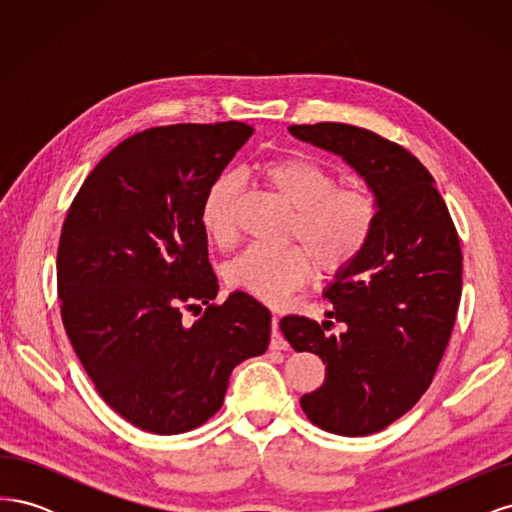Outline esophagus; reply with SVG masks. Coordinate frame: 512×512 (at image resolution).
I'll list each match as a JSON object with an SVG mask.
<instances>
[{
  "instance_id": "1",
  "label": "esophagus",
  "mask_w": 512,
  "mask_h": 512,
  "mask_svg": "<svg viewBox=\"0 0 512 512\" xmlns=\"http://www.w3.org/2000/svg\"><path fill=\"white\" fill-rule=\"evenodd\" d=\"M286 348H288V342L280 331V320L273 318L271 320V350H286Z\"/></svg>"
}]
</instances>
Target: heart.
Instances as JSON below:
<instances>
[{
    "label": "heart",
    "instance_id": "1",
    "mask_svg": "<svg viewBox=\"0 0 512 512\" xmlns=\"http://www.w3.org/2000/svg\"><path fill=\"white\" fill-rule=\"evenodd\" d=\"M258 173L269 188L292 209L286 241L294 245H250L228 262L226 284L250 297L277 305L288 299L312 273L337 275L352 267L374 239L378 203L367 190L337 185L333 170L301 156H282L262 162ZM239 179H215L200 203V224L207 237L226 245L237 235L235 200Z\"/></svg>",
    "mask_w": 512,
    "mask_h": 512
}]
</instances>
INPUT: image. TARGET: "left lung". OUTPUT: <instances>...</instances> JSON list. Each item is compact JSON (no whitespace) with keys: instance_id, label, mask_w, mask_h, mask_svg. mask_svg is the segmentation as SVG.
I'll use <instances>...</instances> for the list:
<instances>
[{"instance_id":"1","label":"left lung","mask_w":512,"mask_h":512,"mask_svg":"<svg viewBox=\"0 0 512 512\" xmlns=\"http://www.w3.org/2000/svg\"><path fill=\"white\" fill-rule=\"evenodd\" d=\"M292 136L342 156L378 203L374 239L324 292L333 322L286 316L297 352L327 365L320 389L301 397L305 416L337 436H369L404 416L429 389L461 299V245L436 181L408 149L348 123L290 126Z\"/></svg>"}]
</instances>
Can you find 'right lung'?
<instances>
[{"label":"right lung","mask_w":512,"mask_h":512,"mask_svg":"<svg viewBox=\"0 0 512 512\" xmlns=\"http://www.w3.org/2000/svg\"><path fill=\"white\" fill-rule=\"evenodd\" d=\"M252 134L241 121L138 132L91 170L61 226L57 294L70 344L106 404L158 436L207 423L232 369L269 346L265 305L245 292L213 303L218 277L200 224L209 185Z\"/></svg>","instance_id":"add662e5"}]
</instances>
